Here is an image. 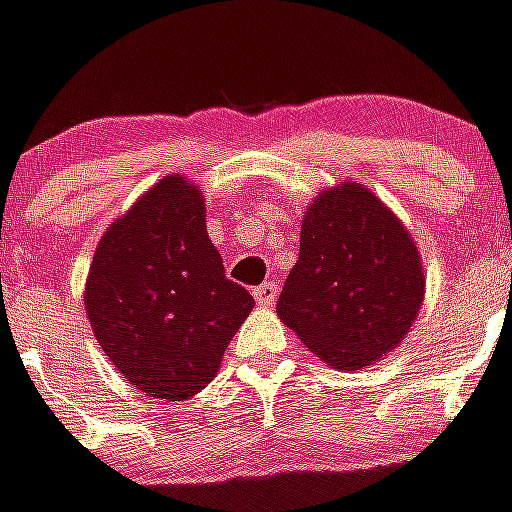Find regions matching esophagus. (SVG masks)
Listing matches in <instances>:
<instances>
[{"label":"esophagus","mask_w":512,"mask_h":512,"mask_svg":"<svg viewBox=\"0 0 512 512\" xmlns=\"http://www.w3.org/2000/svg\"><path fill=\"white\" fill-rule=\"evenodd\" d=\"M277 295H279V287L274 282H266L261 284V287L253 289V300H256V305L261 307L274 305V302H277Z\"/></svg>","instance_id":"esophagus-1"}]
</instances>
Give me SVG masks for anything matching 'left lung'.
Listing matches in <instances>:
<instances>
[{
	"mask_svg": "<svg viewBox=\"0 0 512 512\" xmlns=\"http://www.w3.org/2000/svg\"><path fill=\"white\" fill-rule=\"evenodd\" d=\"M425 295L418 246L366 187L343 182L307 207L300 259L277 315L328 366L356 372L408 336Z\"/></svg>",
	"mask_w": 512,
	"mask_h": 512,
	"instance_id": "obj_1",
	"label": "left lung"
}]
</instances>
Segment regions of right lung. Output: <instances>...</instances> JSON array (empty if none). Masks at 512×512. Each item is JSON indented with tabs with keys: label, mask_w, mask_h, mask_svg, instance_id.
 <instances>
[{
	"label": "right lung",
	"mask_w": 512,
	"mask_h": 512,
	"mask_svg": "<svg viewBox=\"0 0 512 512\" xmlns=\"http://www.w3.org/2000/svg\"><path fill=\"white\" fill-rule=\"evenodd\" d=\"M84 307L125 382L174 402L212 382L253 297L225 277L202 192L171 174L102 235Z\"/></svg>",
	"instance_id": "obj_1"
}]
</instances>
